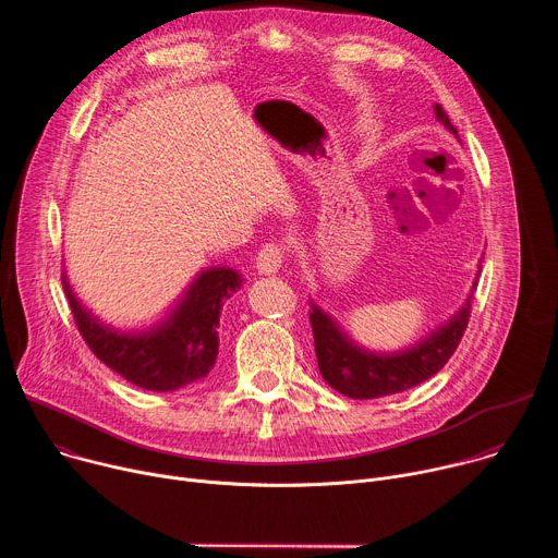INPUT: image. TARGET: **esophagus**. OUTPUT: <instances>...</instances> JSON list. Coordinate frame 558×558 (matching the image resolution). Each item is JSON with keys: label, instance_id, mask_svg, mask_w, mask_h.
Returning a JSON list of instances; mask_svg holds the SVG:
<instances>
[{"label": "esophagus", "instance_id": "34e87169", "mask_svg": "<svg viewBox=\"0 0 558 558\" xmlns=\"http://www.w3.org/2000/svg\"><path fill=\"white\" fill-rule=\"evenodd\" d=\"M282 263H284V252H282V247H278V245L269 243V245H265V247L258 252L256 269H258V274L274 276V274H278V271H280Z\"/></svg>", "mask_w": 558, "mask_h": 558}]
</instances>
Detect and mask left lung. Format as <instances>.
Returning <instances> with one entry per match:
<instances>
[{"label": "left lung", "instance_id": "8db88e82", "mask_svg": "<svg viewBox=\"0 0 558 558\" xmlns=\"http://www.w3.org/2000/svg\"><path fill=\"white\" fill-rule=\"evenodd\" d=\"M435 117L446 130H450L459 138L457 128L450 123L448 114L439 104H435ZM476 267L480 269H476L465 302L441 327L402 351H371L357 344L338 325L333 315H329L311 300L308 320L313 329L317 366H320L325 381L338 392L351 397V400H373V397L409 390L441 371L459 347V340L463 338V331L468 327L470 306L474 298L472 293L482 274V263Z\"/></svg>", "mask_w": 558, "mask_h": 558}]
</instances>
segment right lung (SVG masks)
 Listing matches in <instances>:
<instances>
[{"label": "right lung", "instance_id": "add662e5", "mask_svg": "<svg viewBox=\"0 0 558 558\" xmlns=\"http://www.w3.org/2000/svg\"><path fill=\"white\" fill-rule=\"evenodd\" d=\"M243 276L231 267L203 269L161 320L143 329L104 323L70 287L63 274L78 333L93 353L138 388L168 392L207 377L218 357L222 304L241 289Z\"/></svg>", "mask_w": 558, "mask_h": 558}]
</instances>
